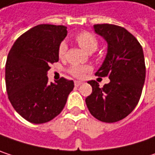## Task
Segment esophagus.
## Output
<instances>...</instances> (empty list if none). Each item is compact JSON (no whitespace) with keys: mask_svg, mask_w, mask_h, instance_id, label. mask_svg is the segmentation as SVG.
<instances>
[{"mask_svg":"<svg viewBox=\"0 0 155 155\" xmlns=\"http://www.w3.org/2000/svg\"><path fill=\"white\" fill-rule=\"evenodd\" d=\"M81 84H82V82H81V81H74V85H75L76 87L80 86Z\"/></svg>","mask_w":155,"mask_h":155,"instance_id":"obj_1","label":"esophagus"}]
</instances>
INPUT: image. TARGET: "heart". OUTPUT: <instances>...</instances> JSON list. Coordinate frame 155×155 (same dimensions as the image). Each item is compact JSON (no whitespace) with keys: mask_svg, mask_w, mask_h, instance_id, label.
Here are the masks:
<instances>
[{"mask_svg":"<svg viewBox=\"0 0 155 155\" xmlns=\"http://www.w3.org/2000/svg\"><path fill=\"white\" fill-rule=\"evenodd\" d=\"M76 41L79 46L88 53L91 51H95L98 47V40L94 35L89 32H81L76 37ZM66 44L62 42L58 47V55L60 58L64 57L66 53ZM91 71V67L87 65H73L70 67V74L76 78H82L84 74Z\"/></svg>","mask_w":155,"mask_h":155,"instance_id":"b5f03b06","label":"heart"}]
</instances>
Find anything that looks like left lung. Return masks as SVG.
Instances as JSON below:
<instances>
[{"label":"left lung","instance_id":"left-lung-1","mask_svg":"<svg viewBox=\"0 0 155 155\" xmlns=\"http://www.w3.org/2000/svg\"><path fill=\"white\" fill-rule=\"evenodd\" d=\"M96 34L108 43L106 57L96 75L108 76L101 88L96 81H88L92 92L85 100L91 114L107 123L119 121L137 107L145 80L143 48L126 28L112 24L93 26Z\"/></svg>","mask_w":155,"mask_h":155}]
</instances>
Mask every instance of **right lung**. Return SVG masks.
Wrapping results in <instances>:
<instances>
[{
  "mask_svg": "<svg viewBox=\"0 0 155 155\" xmlns=\"http://www.w3.org/2000/svg\"><path fill=\"white\" fill-rule=\"evenodd\" d=\"M66 27L38 25L22 34L11 48L5 65L9 100L16 111L33 124L58 116L73 91V81L61 78L48 82L49 64L58 62V47L67 35Z\"/></svg>",
  "mask_w": 155,
  "mask_h": 155,
  "instance_id": "obj_1",
  "label": "right lung"
}]
</instances>
